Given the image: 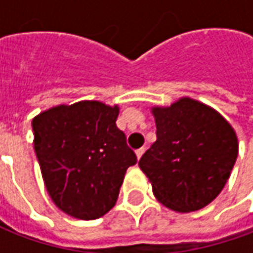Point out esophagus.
I'll return each mask as SVG.
<instances>
[{"mask_svg": "<svg viewBox=\"0 0 253 253\" xmlns=\"http://www.w3.org/2000/svg\"><path fill=\"white\" fill-rule=\"evenodd\" d=\"M145 153V149L143 148H141V149H138L137 152H135V156H137V159L139 160L141 159V157H142V154Z\"/></svg>", "mask_w": 253, "mask_h": 253, "instance_id": "1", "label": "esophagus"}]
</instances>
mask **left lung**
Segmentation results:
<instances>
[{
	"label": "left lung",
	"instance_id": "obj_1",
	"mask_svg": "<svg viewBox=\"0 0 253 253\" xmlns=\"http://www.w3.org/2000/svg\"><path fill=\"white\" fill-rule=\"evenodd\" d=\"M157 141L139 160L156 199L177 212L201 210L228 181L239 154L236 131L217 110L180 97L150 108Z\"/></svg>",
	"mask_w": 253,
	"mask_h": 253
}]
</instances>
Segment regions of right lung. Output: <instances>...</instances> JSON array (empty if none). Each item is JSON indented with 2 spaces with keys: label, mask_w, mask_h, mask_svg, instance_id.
<instances>
[{
  "label": "right lung",
  "mask_w": 253,
  "mask_h": 253,
  "mask_svg": "<svg viewBox=\"0 0 253 253\" xmlns=\"http://www.w3.org/2000/svg\"><path fill=\"white\" fill-rule=\"evenodd\" d=\"M119 105L59 104L32 119L34 148L48 195L70 217L96 219L115 206L137 157L116 127Z\"/></svg>",
  "instance_id": "add662e5"
}]
</instances>
